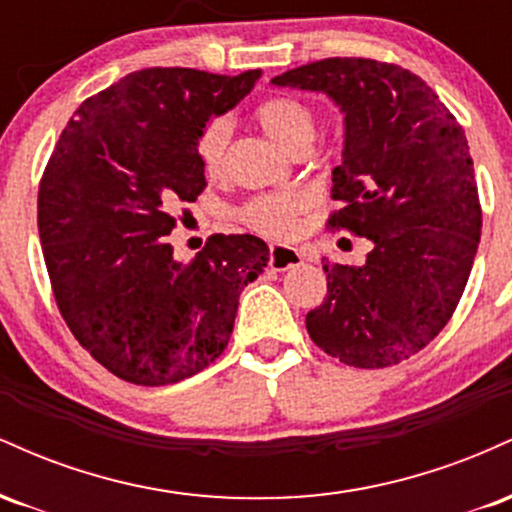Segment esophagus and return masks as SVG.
<instances>
[{"label":"esophagus","instance_id":"34e87169","mask_svg":"<svg viewBox=\"0 0 512 512\" xmlns=\"http://www.w3.org/2000/svg\"><path fill=\"white\" fill-rule=\"evenodd\" d=\"M303 262V255L291 245H272L269 250V267L276 269V272H286V269L298 267Z\"/></svg>","mask_w":512,"mask_h":512}]
</instances>
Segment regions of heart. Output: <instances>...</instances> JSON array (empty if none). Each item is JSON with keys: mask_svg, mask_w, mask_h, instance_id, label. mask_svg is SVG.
<instances>
[{"mask_svg": "<svg viewBox=\"0 0 512 512\" xmlns=\"http://www.w3.org/2000/svg\"><path fill=\"white\" fill-rule=\"evenodd\" d=\"M255 120L262 132L276 146L293 154L301 146H313L315 142V115L308 105L289 96H272L255 108ZM231 142V122L226 117H214L197 137L199 166L207 175H216L223 166V154ZM303 211V199L296 195H272L257 197L240 211L243 221L252 231L262 236L284 238L296 228L298 214Z\"/></svg>", "mask_w": 512, "mask_h": 512, "instance_id": "obj_1", "label": "heart"}]
</instances>
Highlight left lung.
<instances>
[{
  "label": "left lung",
  "instance_id": "left-lung-1",
  "mask_svg": "<svg viewBox=\"0 0 512 512\" xmlns=\"http://www.w3.org/2000/svg\"><path fill=\"white\" fill-rule=\"evenodd\" d=\"M272 84L325 93L342 110L330 226L370 240L358 267H322L327 296L305 315L310 339L346 366H395L448 325L477 255L481 207L464 129L397 64L330 57Z\"/></svg>",
  "mask_w": 512,
  "mask_h": 512
}]
</instances>
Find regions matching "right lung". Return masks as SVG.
Masks as SVG:
<instances>
[{
	"mask_svg": "<svg viewBox=\"0 0 512 512\" xmlns=\"http://www.w3.org/2000/svg\"><path fill=\"white\" fill-rule=\"evenodd\" d=\"M260 69L182 67L127 74L79 105L38 192V233L57 308L117 378L158 387L223 354L240 291L264 272L267 243L211 236L173 257V211L202 195L197 137L252 91Z\"/></svg>",
	"mask_w": 512,
	"mask_h": 512,
	"instance_id": "add662e5",
	"label": "right lung"
}]
</instances>
